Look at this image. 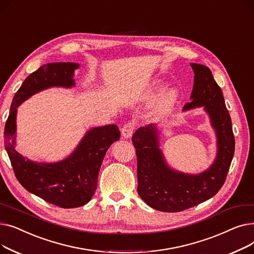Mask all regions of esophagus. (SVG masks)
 <instances>
[{
	"label": "esophagus",
	"instance_id": "1",
	"mask_svg": "<svg viewBox=\"0 0 254 254\" xmlns=\"http://www.w3.org/2000/svg\"><path fill=\"white\" fill-rule=\"evenodd\" d=\"M134 129H135V125L132 123H128L127 125L124 126V127L122 128V135L124 138L127 139L130 138L134 134Z\"/></svg>",
	"mask_w": 254,
	"mask_h": 254
}]
</instances>
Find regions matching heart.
<instances>
[{
    "label": "heart",
    "instance_id": "1",
    "mask_svg": "<svg viewBox=\"0 0 254 254\" xmlns=\"http://www.w3.org/2000/svg\"><path fill=\"white\" fill-rule=\"evenodd\" d=\"M167 86H168V83L165 82L164 80L162 79L154 80L145 93L146 99L154 100L158 98L167 89ZM178 98H179V92L177 89H171L165 92L164 95L162 96V98L158 100V103L156 106L157 112L166 113L170 111L178 101Z\"/></svg>",
    "mask_w": 254,
    "mask_h": 254
}]
</instances>
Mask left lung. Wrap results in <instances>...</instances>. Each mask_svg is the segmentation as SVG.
Segmentation results:
<instances>
[{
	"instance_id": "left-lung-1",
	"label": "left lung",
	"mask_w": 254,
	"mask_h": 254,
	"mask_svg": "<svg viewBox=\"0 0 254 254\" xmlns=\"http://www.w3.org/2000/svg\"><path fill=\"white\" fill-rule=\"evenodd\" d=\"M193 87L190 102L183 111L203 107L215 131L217 152L213 164L198 174L172 169L159 148L161 130L157 125L139 127L131 141L137 153L138 193L151 208L163 212H179L201 204L215 195L223 185L235 152L232 119L222 90L208 66L190 64Z\"/></svg>"
}]
</instances>
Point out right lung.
I'll list each match as a JSON object with an SVG mask.
<instances>
[{"mask_svg":"<svg viewBox=\"0 0 254 254\" xmlns=\"http://www.w3.org/2000/svg\"><path fill=\"white\" fill-rule=\"evenodd\" d=\"M76 63H50L25 78L13 98L5 125L4 143L19 183L31 193L61 208H77L87 204L95 193L105 154L119 140L115 125L92 127L74 151L57 163H38L16 149L17 108L35 93L50 88L75 86Z\"/></svg>","mask_w":254,"mask_h":254,"instance_id":"obj_1","label":"right lung"}]
</instances>
